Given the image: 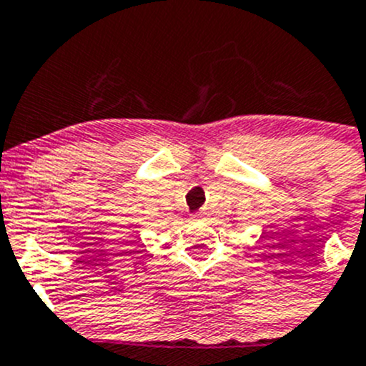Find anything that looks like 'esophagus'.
I'll use <instances>...</instances> for the list:
<instances>
[{
	"label": "esophagus",
	"mask_w": 366,
	"mask_h": 366,
	"mask_svg": "<svg viewBox=\"0 0 366 366\" xmlns=\"http://www.w3.org/2000/svg\"><path fill=\"white\" fill-rule=\"evenodd\" d=\"M194 219H201V215H195V217H194Z\"/></svg>",
	"instance_id": "esophagus-1"
}]
</instances>
